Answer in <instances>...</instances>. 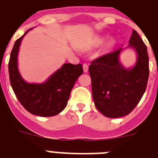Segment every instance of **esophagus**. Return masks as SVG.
<instances>
[{
    "label": "esophagus",
    "instance_id": "34e87169",
    "mask_svg": "<svg viewBox=\"0 0 158 158\" xmlns=\"http://www.w3.org/2000/svg\"><path fill=\"white\" fill-rule=\"evenodd\" d=\"M83 68H84V73H87V72L89 71V65H88L87 64H83Z\"/></svg>",
    "mask_w": 158,
    "mask_h": 158
}]
</instances>
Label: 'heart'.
Here are the masks:
<instances>
[{"mask_svg": "<svg viewBox=\"0 0 158 158\" xmlns=\"http://www.w3.org/2000/svg\"><path fill=\"white\" fill-rule=\"evenodd\" d=\"M106 39V36H98V37H96V38H94L93 40L90 42V43L86 46V47H84V50L86 51H91L93 49H95V48H99L100 46H102L104 43V42ZM115 45V41L111 39L106 43V48H107V49H110V48H113Z\"/></svg>", "mask_w": 158, "mask_h": 158, "instance_id": "obj_1", "label": "heart"}]
</instances>
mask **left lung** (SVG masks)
<instances>
[{"instance_id": "left-lung-1", "label": "left lung", "mask_w": 158, "mask_h": 158, "mask_svg": "<svg viewBox=\"0 0 158 158\" xmlns=\"http://www.w3.org/2000/svg\"><path fill=\"white\" fill-rule=\"evenodd\" d=\"M125 49H133L136 53V62L129 68L124 67L119 60ZM89 71L97 109L109 118L127 115L146 90L149 75L147 47L137 32L133 30L128 47L94 60Z\"/></svg>"}]
</instances>
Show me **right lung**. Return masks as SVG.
<instances>
[{
  "label": "right lung",
  "mask_w": 158,
  "mask_h": 158,
  "mask_svg": "<svg viewBox=\"0 0 158 158\" xmlns=\"http://www.w3.org/2000/svg\"><path fill=\"white\" fill-rule=\"evenodd\" d=\"M16 40L9 61V75L13 91L22 106L31 114L43 117L53 116L66 106L75 82L83 74L81 64L64 63L43 83H28L18 68V55L23 37Z\"/></svg>",
  "instance_id": "right-lung-1"
}]
</instances>
